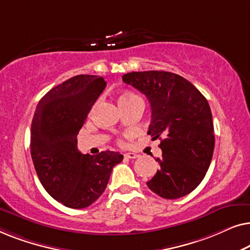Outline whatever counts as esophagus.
<instances>
[{
    "label": "esophagus",
    "instance_id": "1",
    "mask_svg": "<svg viewBox=\"0 0 250 250\" xmlns=\"http://www.w3.org/2000/svg\"><path fill=\"white\" fill-rule=\"evenodd\" d=\"M124 157L127 159H135V158H138V155L134 152H127V153H125Z\"/></svg>",
    "mask_w": 250,
    "mask_h": 250
}]
</instances>
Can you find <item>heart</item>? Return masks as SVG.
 <instances>
[{"label": "heart", "instance_id": "b5f03b06", "mask_svg": "<svg viewBox=\"0 0 250 250\" xmlns=\"http://www.w3.org/2000/svg\"><path fill=\"white\" fill-rule=\"evenodd\" d=\"M133 97H138V95L133 94V93H125L123 94L121 98H119V100H122V99H128V98H133Z\"/></svg>", "mask_w": 250, "mask_h": 250}]
</instances>
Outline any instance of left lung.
I'll return each instance as SVG.
<instances>
[{
  "label": "left lung",
  "mask_w": 250,
  "mask_h": 250,
  "mask_svg": "<svg viewBox=\"0 0 250 250\" xmlns=\"http://www.w3.org/2000/svg\"><path fill=\"white\" fill-rule=\"evenodd\" d=\"M148 98L151 124L148 134L159 139L163 155L149 189L165 199L190 193L206 175L215 136L210 107L189 81L169 71H133L123 76Z\"/></svg>",
  "instance_id": "8db88e82"
}]
</instances>
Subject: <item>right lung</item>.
<instances>
[{
    "label": "right lung",
    "mask_w": 250,
    "mask_h": 250,
    "mask_svg": "<svg viewBox=\"0 0 250 250\" xmlns=\"http://www.w3.org/2000/svg\"><path fill=\"white\" fill-rule=\"evenodd\" d=\"M105 85L102 77L77 75L47 92L34 114L30 153L37 176L46 192L66 207L81 209L93 204L123 160L119 152L91 156L77 149L78 132Z\"/></svg>",
    "instance_id": "right-lung-1"
}]
</instances>
